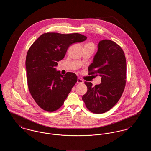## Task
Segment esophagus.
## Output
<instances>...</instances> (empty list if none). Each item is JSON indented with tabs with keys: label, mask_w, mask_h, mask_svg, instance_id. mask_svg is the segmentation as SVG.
Returning <instances> with one entry per match:
<instances>
[{
	"label": "esophagus",
	"mask_w": 151,
	"mask_h": 151,
	"mask_svg": "<svg viewBox=\"0 0 151 151\" xmlns=\"http://www.w3.org/2000/svg\"><path fill=\"white\" fill-rule=\"evenodd\" d=\"M83 83H84V81L82 79H80V78L78 79V80H77V83L78 84H82Z\"/></svg>",
	"instance_id": "obj_1"
}]
</instances>
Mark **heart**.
<instances>
[{"instance_id": "heart-1", "label": "heart", "mask_w": 151, "mask_h": 151, "mask_svg": "<svg viewBox=\"0 0 151 151\" xmlns=\"http://www.w3.org/2000/svg\"><path fill=\"white\" fill-rule=\"evenodd\" d=\"M86 45H92V46H94L93 43H91V42H90V43H86Z\"/></svg>"}]
</instances>
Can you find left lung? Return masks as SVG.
I'll return each instance as SVG.
<instances>
[{"mask_svg": "<svg viewBox=\"0 0 151 151\" xmlns=\"http://www.w3.org/2000/svg\"><path fill=\"white\" fill-rule=\"evenodd\" d=\"M88 75H100L101 83L93 86L92 83L85 81L88 91L82 100L90 111L105 113L119 100L126 83V60L121 46L109 40L100 41Z\"/></svg>", "mask_w": 151, "mask_h": 151, "instance_id": "1", "label": "left lung"}]
</instances>
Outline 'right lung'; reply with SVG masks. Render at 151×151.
<instances>
[{
    "mask_svg": "<svg viewBox=\"0 0 151 151\" xmlns=\"http://www.w3.org/2000/svg\"><path fill=\"white\" fill-rule=\"evenodd\" d=\"M86 38L76 33L48 32L30 47L25 60L28 89L37 104L44 110L52 112L60 108L77 82L75 73L68 72L62 75L55 67L64 58L70 45Z\"/></svg>",
    "mask_w": 151,
    "mask_h": 151,
    "instance_id": "add662e5",
    "label": "right lung"
}]
</instances>
